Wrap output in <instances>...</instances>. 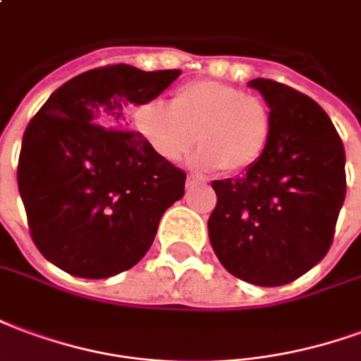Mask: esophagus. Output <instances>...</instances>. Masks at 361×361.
Returning <instances> with one entry per match:
<instances>
[{"mask_svg": "<svg viewBox=\"0 0 361 361\" xmlns=\"http://www.w3.org/2000/svg\"><path fill=\"white\" fill-rule=\"evenodd\" d=\"M188 186H196V184H207L206 178L198 177V175H188V180H186Z\"/></svg>", "mask_w": 361, "mask_h": 361, "instance_id": "obj_1", "label": "esophagus"}]
</instances>
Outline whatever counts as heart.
Returning a JSON list of instances; mask_svg holds the SVG:
<instances>
[{
    "mask_svg": "<svg viewBox=\"0 0 361 361\" xmlns=\"http://www.w3.org/2000/svg\"><path fill=\"white\" fill-rule=\"evenodd\" d=\"M133 123L165 161H178L200 140V169L240 175L256 167L269 148L273 115L256 94L215 80L183 84L171 105L146 102L134 107Z\"/></svg>",
    "mask_w": 361,
    "mask_h": 361,
    "instance_id": "heart-1",
    "label": "heart"
}]
</instances>
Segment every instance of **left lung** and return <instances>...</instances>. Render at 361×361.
Returning a JSON list of instances; mask_svg holds the SVG:
<instances>
[{"instance_id":"8db88e82","label":"left lung","mask_w":361,"mask_h":361,"mask_svg":"<svg viewBox=\"0 0 361 361\" xmlns=\"http://www.w3.org/2000/svg\"><path fill=\"white\" fill-rule=\"evenodd\" d=\"M248 84L269 105L273 134L256 167L212 183L209 242L231 275L281 286L319 264L333 244L346 194L344 146L312 97L269 78Z\"/></svg>"}]
</instances>
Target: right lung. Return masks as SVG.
Listing matches in <instances>:
<instances>
[{"instance_id": "right-lung-1", "label": "right lung", "mask_w": 361, "mask_h": 361, "mask_svg": "<svg viewBox=\"0 0 361 361\" xmlns=\"http://www.w3.org/2000/svg\"><path fill=\"white\" fill-rule=\"evenodd\" d=\"M178 69L105 65L47 97L23 136L18 192L42 256L75 277L105 279L146 256L186 173L126 128L130 105L152 102Z\"/></svg>"}]
</instances>
